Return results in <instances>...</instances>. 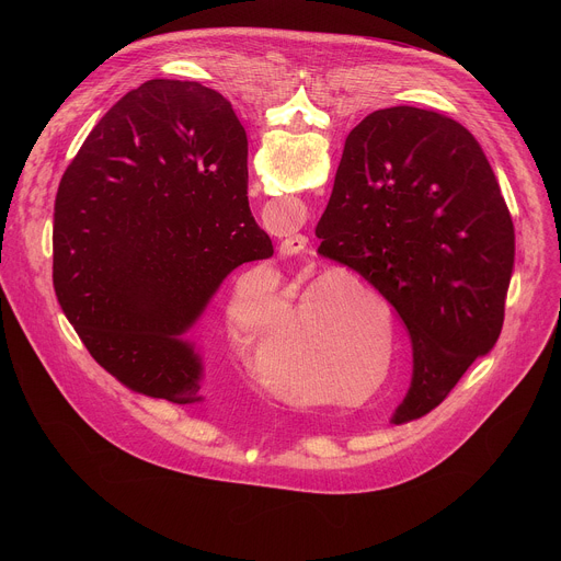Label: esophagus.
I'll use <instances>...</instances> for the list:
<instances>
[{
    "label": "esophagus",
    "instance_id": "34e87169",
    "mask_svg": "<svg viewBox=\"0 0 561 561\" xmlns=\"http://www.w3.org/2000/svg\"><path fill=\"white\" fill-rule=\"evenodd\" d=\"M304 249H306V237H301V234L288 237V239H284V242L279 244V253H282L284 257L299 255V253H304Z\"/></svg>",
    "mask_w": 561,
    "mask_h": 561
}]
</instances>
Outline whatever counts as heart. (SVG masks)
<instances>
[{
	"mask_svg": "<svg viewBox=\"0 0 561 561\" xmlns=\"http://www.w3.org/2000/svg\"><path fill=\"white\" fill-rule=\"evenodd\" d=\"M353 288H362V284H359V279H355L351 275H335V277H327L322 282L312 284L304 293V297L293 314V324L288 329L290 335L306 337V333L310 331L312 314L319 308V301L331 299L333 295L346 293ZM253 346H255L260 377L268 386H273L282 392H288V394H308L314 390L317 379L306 370L304 362L293 353H282L275 346L271 335L255 337ZM308 357H310L308 362L314 366V370L322 381H324V377L331 381L346 379V375L353 366H364L362 364L364 357L359 355L357 346L342 331L327 333L312 346Z\"/></svg>",
	"mask_w": 561,
	"mask_h": 561,
	"instance_id": "b5f03b06",
	"label": "heart"
}]
</instances>
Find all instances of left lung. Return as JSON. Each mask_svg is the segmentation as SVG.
Returning <instances> with one entry per match:
<instances>
[{
    "label": "left lung",
    "instance_id": "8db88e82",
    "mask_svg": "<svg viewBox=\"0 0 561 561\" xmlns=\"http://www.w3.org/2000/svg\"><path fill=\"white\" fill-rule=\"evenodd\" d=\"M314 234L409 329L411 388L392 422L426 415L504 324L515 230L482 146L437 111L370 113L346 137Z\"/></svg>",
    "mask_w": 561,
    "mask_h": 561
}]
</instances>
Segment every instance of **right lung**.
Instances as JSON below:
<instances>
[{
  "mask_svg": "<svg viewBox=\"0 0 561 561\" xmlns=\"http://www.w3.org/2000/svg\"><path fill=\"white\" fill-rule=\"evenodd\" d=\"M247 157V130L217 91L150 79L61 178L55 295L93 359L135 392L202 402L204 362L186 333L237 266L273 255Z\"/></svg>",
  "mask_w": 561,
  "mask_h": 561,
  "instance_id": "1",
  "label": "right lung"
}]
</instances>
